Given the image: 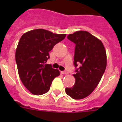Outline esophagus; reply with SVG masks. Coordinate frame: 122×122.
Segmentation results:
<instances>
[{
  "instance_id": "1",
  "label": "esophagus",
  "mask_w": 122,
  "mask_h": 122,
  "mask_svg": "<svg viewBox=\"0 0 122 122\" xmlns=\"http://www.w3.org/2000/svg\"><path fill=\"white\" fill-rule=\"evenodd\" d=\"M61 73L63 74H68V72L65 71H61Z\"/></svg>"
}]
</instances>
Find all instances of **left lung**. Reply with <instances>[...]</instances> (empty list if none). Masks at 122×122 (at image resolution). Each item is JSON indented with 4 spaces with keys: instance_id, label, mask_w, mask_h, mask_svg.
I'll return each mask as SVG.
<instances>
[{
    "instance_id": "8db88e82",
    "label": "left lung",
    "mask_w": 122,
    "mask_h": 122,
    "mask_svg": "<svg viewBox=\"0 0 122 122\" xmlns=\"http://www.w3.org/2000/svg\"><path fill=\"white\" fill-rule=\"evenodd\" d=\"M75 43L74 65L77 68L73 74L75 83L65 92L74 99L87 97L97 87L105 71L107 59L103 43L87 31H77L67 36Z\"/></svg>"
}]
</instances>
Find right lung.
I'll return each mask as SVG.
<instances>
[{"label":"right lung","instance_id":"1","mask_svg":"<svg viewBox=\"0 0 122 122\" xmlns=\"http://www.w3.org/2000/svg\"><path fill=\"white\" fill-rule=\"evenodd\" d=\"M65 36L66 34L38 29L24 33L19 40L15 54L18 74L32 94L48 92L54 79L60 75L59 70L46 62L49 59V52Z\"/></svg>","mask_w":122,"mask_h":122}]
</instances>
